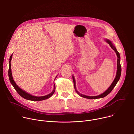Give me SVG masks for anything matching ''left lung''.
<instances>
[{
	"instance_id": "left-lung-1",
	"label": "left lung",
	"mask_w": 134,
	"mask_h": 134,
	"mask_svg": "<svg viewBox=\"0 0 134 134\" xmlns=\"http://www.w3.org/2000/svg\"><path fill=\"white\" fill-rule=\"evenodd\" d=\"M106 42H107L110 46V47H111L112 49H113L115 52L116 53V54H117V58H118V59H117V74H116V77L115 79V80H114L113 82L112 83V84L111 85V86L109 87V88L107 90L104 92H103V93L99 95V96H85V95H83L82 94H80L77 91V90L76 89V88H75V80H74V76H72V78H73V83H74V89H75V90L76 91V92L80 96H81L82 97H83V98H87V99H98V98H103L104 97H105L106 96H107L108 94H109L111 91L113 90V89L114 88V87H115V86L116 85V84L117 83L118 81H119V80L120 79V75H121V65H120V54H119V53L117 51V49L116 48V47L113 45L112 42L109 41V40H107L106 39L105 40Z\"/></svg>"
}]
</instances>
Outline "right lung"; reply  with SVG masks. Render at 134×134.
I'll use <instances>...</instances> for the list:
<instances>
[{
	"mask_svg": "<svg viewBox=\"0 0 134 134\" xmlns=\"http://www.w3.org/2000/svg\"><path fill=\"white\" fill-rule=\"evenodd\" d=\"M12 56L13 54L11 55V56L10 57V59H9V70H8V76H9V79L10 80V82L12 83V85H13V86L14 87V88H15V89L16 90V91L17 92V93L23 98L27 99V100H32V101H41V100H45L46 99L49 98V97H51L53 93H54L55 90V86L54 84V89H53V91L45 96H42V97H35L34 96H32L29 93H27L26 92H25V91L23 90L22 89H21L20 88H19V87L16 84L15 82L14 81L13 76H12V70H11V64H10V61L12 60Z\"/></svg>",
	"mask_w": 134,
	"mask_h": 134,
	"instance_id": "right-lung-1",
	"label": "right lung"
}]
</instances>
